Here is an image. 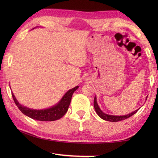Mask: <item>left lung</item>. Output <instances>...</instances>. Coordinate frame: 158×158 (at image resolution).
Segmentation results:
<instances>
[{
	"instance_id": "8db88e82",
	"label": "left lung",
	"mask_w": 158,
	"mask_h": 158,
	"mask_svg": "<svg viewBox=\"0 0 158 158\" xmlns=\"http://www.w3.org/2000/svg\"><path fill=\"white\" fill-rule=\"evenodd\" d=\"M147 97H148V96H147ZM147 97H146V100H147ZM94 108L95 109L96 113H97V114L101 118L105 120V121H110V122H118V121H123V120L127 119L129 117L132 116V115H134L135 113H137V111L139 110V109H137V110H135V111H132V113L128 114L127 115H124V116H113V115L106 114L105 113H104V112L101 110L100 108L99 107L96 96H95V98H94Z\"/></svg>"
}]
</instances>
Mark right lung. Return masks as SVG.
Returning a JSON list of instances; mask_svg holds the SVG:
<instances>
[{
    "instance_id": "right-lung-1",
    "label": "right lung",
    "mask_w": 158,
    "mask_h": 158,
    "mask_svg": "<svg viewBox=\"0 0 158 158\" xmlns=\"http://www.w3.org/2000/svg\"><path fill=\"white\" fill-rule=\"evenodd\" d=\"M78 88V85H77L73 89H69L63 96L61 100L57 104H56L55 105L51 106L49 108L44 109H33L28 108L26 106L21 105L16 99L14 93H12V95L16 105L26 116L30 117L34 120H37V121H53L60 119L68 111L69 104H70L71 102L72 96Z\"/></svg>"
}]
</instances>
